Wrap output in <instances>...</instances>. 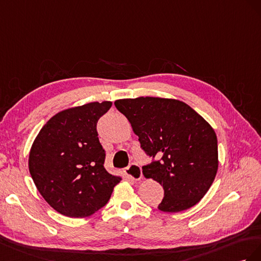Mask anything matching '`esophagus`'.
<instances>
[{
	"label": "esophagus",
	"mask_w": 261,
	"mask_h": 261,
	"mask_svg": "<svg viewBox=\"0 0 261 261\" xmlns=\"http://www.w3.org/2000/svg\"><path fill=\"white\" fill-rule=\"evenodd\" d=\"M125 175L130 177L133 180H140L142 178V169L136 163H131L128 168H125L124 170Z\"/></svg>",
	"instance_id": "1"
}]
</instances>
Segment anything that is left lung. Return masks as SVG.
I'll use <instances>...</instances> for the list:
<instances>
[{
  "instance_id": "1",
  "label": "left lung",
  "mask_w": 261,
  "mask_h": 261,
  "mask_svg": "<svg viewBox=\"0 0 261 261\" xmlns=\"http://www.w3.org/2000/svg\"><path fill=\"white\" fill-rule=\"evenodd\" d=\"M115 106L131 123L142 150L155 159L142 169L164 189L159 210L180 212L197 204L219 167L218 139L209 122L177 99L126 98Z\"/></svg>"
}]
</instances>
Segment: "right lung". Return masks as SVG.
Listing matches in <instances>:
<instances>
[{"instance_id": "right-lung-1", "label": "right lung", "mask_w": 261, "mask_h": 261, "mask_svg": "<svg viewBox=\"0 0 261 261\" xmlns=\"http://www.w3.org/2000/svg\"><path fill=\"white\" fill-rule=\"evenodd\" d=\"M113 105L94 101L60 111L44 124L29 152L28 167L50 206L69 218L89 217L105 205L121 177L109 174L96 130Z\"/></svg>"}]
</instances>
